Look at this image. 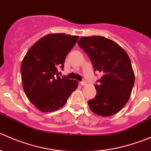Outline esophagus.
I'll list each match as a JSON object with an SVG mask.
<instances>
[{"instance_id":"esophagus-1","label":"esophagus","mask_w":151,"mask_h":151,"mask_svg":"<svg viewBox=\"0 0 151 151\" xmlns=\"http://www.w3.org/2000/svg\"><path fill=\"white\" fill-rule=\"evenodd\" d=\"M80 85H86V83H85V80H83V81H82V82H80Z\"/></svg>"}]
</instances>
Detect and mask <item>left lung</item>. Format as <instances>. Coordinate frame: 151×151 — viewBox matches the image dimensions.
<instances>
[{"instance_id": "obj_1", "label": "left lung", "mask_w": 151, "mask_h": 151, "mask_svg": "<svg viewBox=\"0 0 151 151\" xmlns=\"http://www.w3.org/2000/svg\"><path fill=\"white\" fill-rule=\"evenodd\" d=\"M77 43L88 54L94 70L102 74L95 85L96 96L88 101L90 109L103 117L115 115L129 101L134 84L129 55L116 42L103 36H83Z\"/></svg>"}]
</instances>
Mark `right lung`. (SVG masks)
<instances>
[{
    "label": "right lung",
    "mask_w": 151,
    "mask_h": 151,
    "mask_svg": "<svg viewBox=\"0 0 151 151\" xmlns=\"http://www.w3.org/2000/svg\"><path fill=\"white\" fill-rule=\"evenodd\" d=\"M78 36L50 33L41 38L24 57L21 64L23 89L29 101L43 112H53L66 103L77 89V80L59 76L65 59L77 43Z\"/></svg>",
    "instance_id": "right-lung-1"
}]
</instances>
